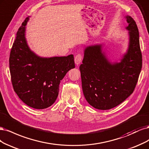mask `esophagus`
Listing matches in <instances>:
<instances>
[{
    "label": "esophagus",
    "mask_w": 149,
    "mask_h": 149,
    "mask_svg": "<svg viewBox=\"0 0 149 149\" xmlns=\"http://www.w3.org/2000/svg\"><path fill=\"white\" fill-rule=\"evenodd\" d=\"M81 60H82V55L81 54H78L75 56L74 61L76 65H79L81 62Z\"/></svg>",
    "instance_id": "34e87169"
}]
</instances>
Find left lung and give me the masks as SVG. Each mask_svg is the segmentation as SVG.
<instances>
[{
	"instance_id": "8db88e82",
	"label": "left lung",
	"mask_w": 149,
	"mask_h": 149,
	"mask_svg": "<svg viewBox=\"0 0 149 149\" xmlns=\"http://www.w3.org/2000/svg\"><path fill=\"white\" fill-rule=\"evenodd\" d=\"M129 41L120 62L111 63L102 45L85 47L80 66L81 86L86 100L93 108L107 110L116 107L134 92L142 65L139 33L136 22L126 17Z\"/></svg>"
}]
</instances>
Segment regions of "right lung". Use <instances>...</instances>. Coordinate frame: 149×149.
Segmentation results:
<instances>
[{
  "label": "right lung",
  "instance_id": "add662e5",
  "mask_svg": "<svg viewBox=\"0 0 149 149\" xmlns=\"http://www.w3.org/2000/svg\"><path fill=\"white\" fill-rule=\"evenodd\" d=\"M27 17L17 31L9 57L13 90L28 106L45 109L53 104L59 94L61 80L75 68L74 55L41 57L27 45L25 26Z\"/></svg>",
  "mask_w": 149,
  "mask_h": 149
}]
</instances>
